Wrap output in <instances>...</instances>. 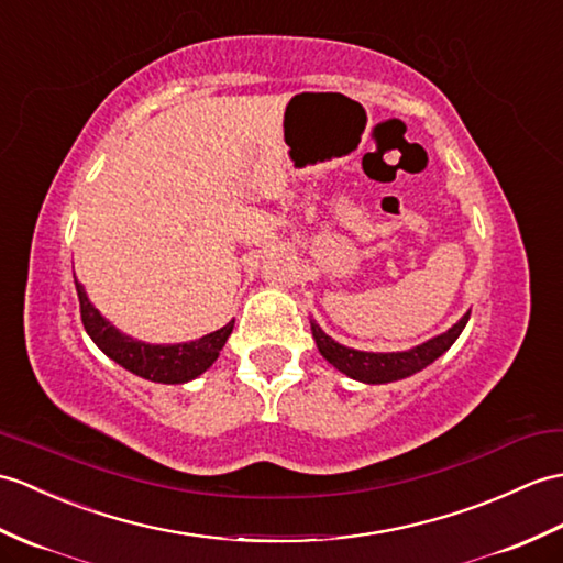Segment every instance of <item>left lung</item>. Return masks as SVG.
<instances>
[{"label":"left lung","mask_w":563,"mask_h":563,"mask_svg":"<svg viewBox=\"0 0 563 563\" xmlns=\"http://www.w3.org/2000/svg\"><path fill=\"white\" fill-rule=\"evenodd\" d=\"M467 319H470V311L446 333L431 338V341L417 345L412 350H405V352L352 350V347L335 343L333 338L325 335L317 323H311V331H313V341H317L319 352L333 364L335 369H341L350 378H357V382H364V384H388V382H398V378L420 372L427 367V364L441 357L443 352H446L455 343V338L461 335Z\"/></svg>","instance_id":"obj_1"}]
</instances>
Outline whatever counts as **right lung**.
Returning <instances> with one entry per match:
<instances>
[{
  "label": "right lung",
  "mask_w": 563,
  "mask_h": 563,
  "mask_svg": "<svg viewBox=\"0 0 563 563\" xmlns=\"http://www.w3.org/2000/svg\"><path fill=\"white\" fill-rule=\"evenodd\" d=\"M74 283L78 292V305H81V321L86 333L90 335V341H93L110 360L122 364L124 369L141 378H148V382L155 384H185L203 374L218 360L222 345H225L228 335L232 333L234 321L222 325L220 331L208 333L191 343H141L117 331L110 321H104L100 317V311L88 302L84 287L78 285V280Z\"/></svg>",
  "instance_id": "obj_1"
}]
</instances>
